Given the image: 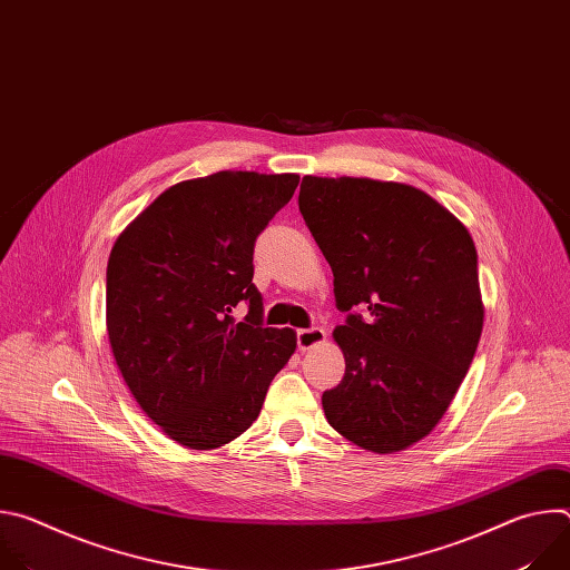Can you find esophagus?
I'll list each match as a JSON object with an SVG mask.
<instances>
[{"instance_id": "34e87169", "label": "esophagus", "mask_w": 570, "mask_h": 570, "mask_svg": "<svg viewBox=\"0 0 570 570\" xmlns=\"http://www.w3.org/2000/svg\"><path fill=\"white\" fill-rule=\"evenodd\" d=\"M324 341H327V332L320 330V327H311V330H297V347L302 352L315 347V345H322Z\"/></svg>"}]
</instances>
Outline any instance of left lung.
<instances>
[{"instance_id": "obj_1", "label": "left lung", "mask_w": 570, "mask_h": 570, "mask_svg": "<svg viewBox=\"0 0 570 570\" xmlns=\"http://www.w3.org/2000/svg\"><path fill=\"white\" fill-rule=\"evenodd\" d=\"M299 212L334 273L343 381L322 394L334 431L372 453L424 440L469 372L484 306L466 227L426 191L304 176ZM367 307L363 321L351 311Z\"/></svg>"}]
</instances>
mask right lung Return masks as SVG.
Wrapping results in <instances>:
<instances>
[{"label":"right lung","instance_id":"right-lung-1","mask_svg":"<svg viewBox=\"0 0 570 570\" xmlns=\"http://www.w3.org/2000/svg\"><path fill=\"white\" fill-rule=\"evenodd\" d=\"M297 174L218 171L161 191L115 240L106 327L139 409L174 442L209 451L259 417L293 330L262 324L255 240L293 198ZM246 301L249 315L230 311Z\"/></svg>","mask_w":570,"mask_h":570}]
</instances>
